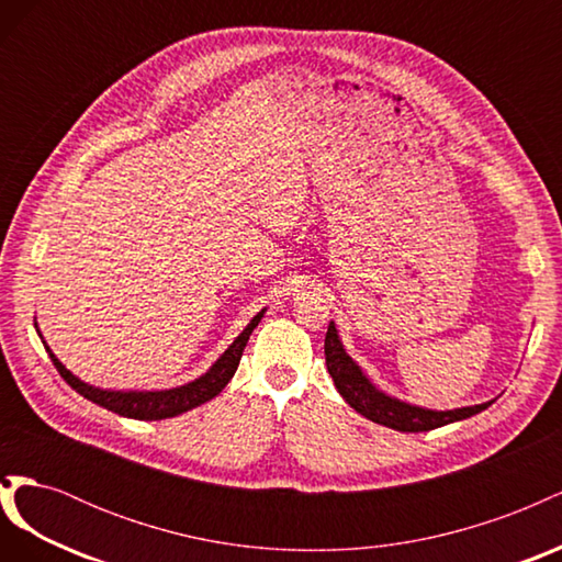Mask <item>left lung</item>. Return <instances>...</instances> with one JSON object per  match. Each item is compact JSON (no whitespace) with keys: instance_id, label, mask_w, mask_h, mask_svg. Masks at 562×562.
<instances>
[{"instance_id":"1","label":"left lung","mask_w":562,"mask_h":562,"mask_svg":"<svg viewBox=\"0 0 562 562\" xmlns=\"http://www.w3.org/2000/svg\"><path fill=\"white\" fill-rule=\"evenodd\" d=\"M326 366L337 391L356 413H361L370 422L382 424V427L396 429V431H407V434L431 431L438 427H446V424L479 415L481 411L492 405V401H487L481 405L457 407V411H429V407L411 405L384 394L382 389H378L368 380L361 366L345 351L342 339H339L333 321L326 333Z\"/></svg>"}]
</instances>
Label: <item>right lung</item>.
Wrapping results in <instances>:
<instances>
[{"label":"right lung","instance_id":"obj_1","mask_svg":"<svg viewBox=\"0 0 562 562\" xmlns=\"http://www.w3.org/2000/svg\"><path fill=\"white\" fill-rule=\"evenodd\" d=\"M265 312L267 310L258 312L250 318V323L244 328V333L234 339V342L227 347V351L220 356V359L206 372H203L201 378H196L194 382H187L182 386L161 389V391H112V389L91 386L87 382H81L77 375H72V372L56 359V353L48 349V345L44 342V337L42 335L40 337H42V342H44V347L50 356V361H54L56 370L60 372V378L83 398L93 401L95 405H103V407H108V411L122 415V417L166 419V417L182 415L187 411H192V407L215 398L220 391L227 386V382L234 378L236 368H239L241 353L248 345V337H250L252 328L260 323V318L265 316ZM35 328H37V323H35Z\"/></svg>","mask_w":562,"mask_h":562}]
</instances>
